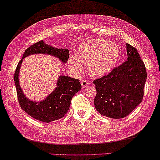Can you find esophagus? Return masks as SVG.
<instances>
[{
    "mask_svg": "<svg viewBox=\"0 0 160 160\" xmlns=\"http://www.w3.org/2000/svg\"><path fill=\"white\" fill-rule=\"evenodd\" d=\"M81 84H82V86L83 88H86V87H88L89 84H90V82H88V81L86 80H82L81 81Z\"/></svg>",
    "mask_w": 160,
    "mask_h": 160,
    "instance_id": "esophagus-1",
    "label": "esophagus"
}]
</instances>
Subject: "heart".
<instances>
[{
  "instance_id": "obj_1",
  "label": "heart",
  "mask_w": 160,
  "mask_h": 160,
  "mask_svg": "<svg viewBox=\"0 0 160 160\" xmlns=\"http://www.w3.org/2000/svg\"><path fill=\"white\" fill-rule=\"evenodd\" d=\"M120 53V48L116 42L101 39L89 41L80 45L78 59L73 56L70 57L68 66L73 73L78 75L83 70L80 62L88 64V71L91 75L102 76L113 69L119 59Z\"/></svg>"
}]
</instances>
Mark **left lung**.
<instances>
[{"label": "left lung", "instance_id": "obj_1", "mask_svg": "<svg viewBox=\"0 0 160 160\" xmlns=\"http://www.w3.org/2000/svg\"><path fill=\"white\" fill-rule=\"evenodd\" d=\"M126 51L127 61L93 82L97 92L95 109L101 115L115 119L126 117L142 102L147 78L137 49L126 44Z\"/></svg>", "mask_w": 160, "mask_h": 160}]
</instances>
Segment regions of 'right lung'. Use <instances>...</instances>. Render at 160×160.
<instances>
[{
	"instance_id": "1",
	"label": "right lung",
	"mask_w": 160,
	"mask_h": 160,
	"mask_svg": "<svg viewBox=\"0 0 160 160\" xmlns=\"http://www.w3.org/2000/svg\"><path fill=\"white\" fill-rule=\"evenodd\" d=\"M34 54L52 56L59 59L62 63L65 64L69 58V51L67 48H57L48 45L44 40H41L25 51L14 72V84L18 101L22 110L34 119L50 123L65 116L69 109L72 98L82 89V85L78 79L68 76H59L57 87L45 99L39 101L28 99L20 87V70L24 58Z\"/></svg>"
}]
</instances>
